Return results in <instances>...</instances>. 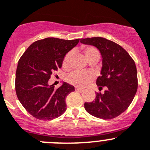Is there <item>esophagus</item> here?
Masks as SVG:
<instances>
[{
	"label": "esophagus",
	"mask_w": 150,
	"mask_h": 150,
	"mask_svg": "<svg viewBox=\"0 0 150 150\" xmlns=\"http://www.w3.org/2000/svg\"><path fill=\"white\" fill-rule=\"evenodd\" d=\"M75 90H76V91H78V92H83V89L79 88V87H75Z\"/></svg>",
	"instance_id": "1"
}]
</instances>
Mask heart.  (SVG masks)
<instances>
[{
    "label": "heart",
    "instance_id": "heart-1",
    "mask_svg": "<svg viewBox=\"0 0 150 150\" xmlns=\"http://www.w3.org/2000/svg\"><path fill=\"white\" fill-rule=\"evenodd\" d=\"M83 52H84L85 57L87 59V60L91 59L92 57H97L99 58V54H98V51L93 47H86L83 49ZM70 56H71L70 53H68L63 59V64L64 67L68 65ZM93 78V75L91 73H89V72H74L67 76V81L71 84L75 85V86L85 87L86 85H87L92 81Z\"/></svg>",
    "mask_w": 150,
    "mask_h": 150
}]
</instances>
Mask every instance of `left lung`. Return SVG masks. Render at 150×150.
I'll use <instances>...</instances> for the list:
<instances>
[{
    "label": "left lung",
    "mask_w": 150,
    "mask_h": 150,
    "mask_svg": "<svg viewBox=\"0 0 150 150\" xmlns=\"http://www.w3.org/2000/svg\"><path fill=\"white\" fill-rule=\"evenodd\" d=\"M80 42L96 47L100 52L102 67L96 84L99 90L105 87L104 93H97L95 101L85 102V110L98 118H115L128 108L137 92L134 61L122 47L107 39L93 37L81 39Z\"/></svg>",
    "instance_id": "1"
}]
</instances>
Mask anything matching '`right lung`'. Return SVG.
<instances>
[{
  "instance_id": "add662e5",
  "label": "right lung",
  "mask_w": 150,
  "mask_h": 150,
  "mask_svg": "<svg viewBox=\"0 0 150 150\" xmlns=\"http://www.w3.org/2000/svg\"><path fill=\"white\" fill-rule=\"evenodd\" d=\"M79 39L60 40L48 37L36 41L21 57L16 74V92L18 100L30 114L40 120L60 117L67 110L66 97L75 90L63 82L55 90L48 80L63 64L67 53L77 45Z\"/></svg>"
}]
</instances>
